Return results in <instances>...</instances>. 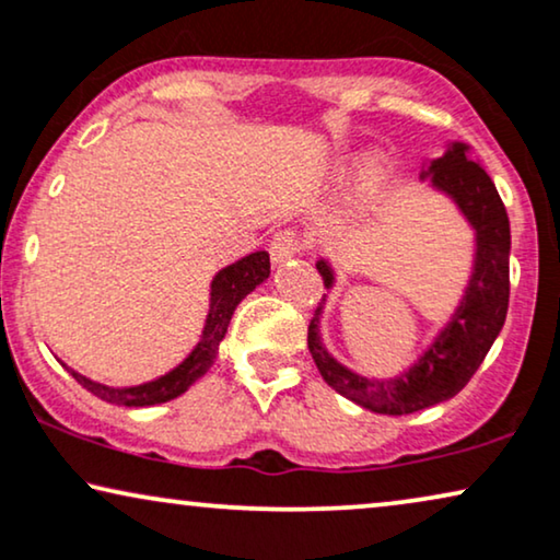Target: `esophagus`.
I'll use <instances>...</instances> for the list:
<instances>
[{
    "instance_id": "obj_1",
    "label": "esophagus",
    "mask_w": 560,
    "mask_h": 560,
    "mask_svg": "<svg viewBox=\"0 0 560 560\" xmlns=\"http://www.w3.org/2000/svg\"><path fill=\"white\" fill-rule=\"evenodd\" d=\"M302 248L304 243L296 230H279V233L271 237V258L276 264H284L287 258L300 256Z\"/></svg>"
}]
</instances>
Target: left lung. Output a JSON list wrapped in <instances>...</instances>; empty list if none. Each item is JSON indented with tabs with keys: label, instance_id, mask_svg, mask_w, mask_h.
Wrapping results in <instances>:
<instances>
[{
	"label": "left lung",
	"instance_id": "left-lung-1",
	"mask_svg": "<svg viewBox=\"0 0 560 560\" xmlns=\"http://www.w3.org/2000/svg\"><path fill=\"white\" fill-rule=\"evenodd\" d=\"M468 148L456 143L443 159L430 163L432 184L451 194L476 230V266L471 284L451 325L432 342L415 369L399 378L376 382L358 376L323 348L317 319L323 304L310 319L307 346L327 386L355 405L378 415H409L445 401L471 382L491 342L497 340L510 304V218L494 182L479 163L468 159ZM317 271L325 287L332 284V271L319 260Z\"/></svg>",
	"mask_w": 560,
	"mask_h": 560
}]
</instances>
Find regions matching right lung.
Returning a JSON list of instances; mask_svg holds the SVG:
<instances>
[{"instance_id":"obj_1","label":"right lung","mask_w":560,"mask_h":560,"mask_svg":"<svg viewBox=\"0 0 560 560\" xmlns=\"http://www.w3.org/2000/svg\"><path fill=\"white\" fill-rule=\"evenodd\" d=\"M271 273V260H268L266 250H256L250 256L235 260L233 266L222 268L212 281V300H210V315H207L202 338H199L197 348L191 350L186 361L178 363L174 371H168L166 376L155 378V382L130 386V389H112V386L96 384L92 378L71 371L73 378L84 386L86 392H92L94 397H100L109 405H122V407H151L161 405V401L176 399L178 394H184L189 386L202 378L218 358L220 340L225 338L230 317L245 294H250L260 281L268 279Z\"/></svg>"}]
</instances>
